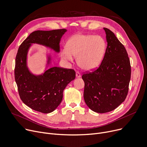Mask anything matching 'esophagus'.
<instances>
[{
    "mask_svg": "<svg viewBox=\"0 0 147 147\" xmlns=\"http://www.w3.org/2000/svg\"><path fill=\"white\" fill-rule=\"evenodd\" d=\"M76 77H77V78H79V77H81V74H80V72L78 71H76Z\"/></svg>",
    "mask_w": 147,
    "mask_h": 147,
    "instance_id": "34e87169",
    "label": "esophagus"
}]
</instances>
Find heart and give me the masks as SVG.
I'll return each instance as SVG.
<instances>
[{"label":"heart","mask_w":147,"mask_h":147,"mask_svg":"<svg viewBox=\"0 0 147 147\" xmlns=\"http://www.w3.org/2000/svg\"><path fill=\"white\" fill-rule=\"evenodd\" d=\"M105 42L100 36L78 34L67 42L66 48L61 51V57L69 61L77 57L78 65L82 69L90 70L101 63L105 51Z\"/></svg>","instance_id":"obj_1"}]
</instances>
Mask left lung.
I'll list each match as a JSON object with an SVG mask.
<instances>
[{"mask_svg": "<svg viewBox=\"0 0 147 147\" xmlns=\"http://www.w3.org/2000/svg\"><path fill=\"white\" fill-rule=\"evenodd\" d=\"M107 46L98 67L82 75L84 82V99L88 107L94 112L111 111L127 97L131 78V64L127 50L107 28Z\"/></svg>", "mask_w": 147, "mask_h": 147, "instance_id": "obj_1", "label": "left lung"}]
</instances>
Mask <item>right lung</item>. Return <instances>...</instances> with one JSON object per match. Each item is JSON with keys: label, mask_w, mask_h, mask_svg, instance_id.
Segmentation results:
<instances>
[{"label": "right lung", "mask_w": 147, "mask_h": 147, "mask_svg": "<svg viewBox=\"0 0 147 147\" xmlns=\"http://www.w3.org/2000/svg\"><path fill=\"white\" fill-rule=\"evenodd\" d=\"M65 29L32 32L20 45L15 60V78L22 101L32 109L42 113L54 111L63 99V92L76 77L73 69L53 67L43 74L34 76L26 65L28 49L32 43L45 45L60 51L59 43ZM50 58H49V63Z\"/></svg>", "instance_id": "right-lung-1"}]
</instances>
